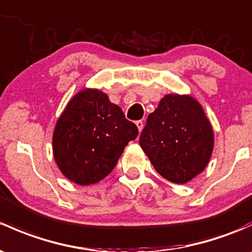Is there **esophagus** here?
Returning <instances> with one entry per match:
<instances>
[{
    "label": "esophagus",
    "mask_w": 252,
    "mask_h": 252,
    "mask_svg": "<svg viewBox=\"0 0 252 252\" xmlns=\"http://www.w3.org/2000/svg\"><path fill=\"white\" fill-rule=\"evenodd\" d=\"M136 126H137V129H139V131H141L142 130V128H144V122L142 121H136Z\"/></svg>",
    "instance_id": "esophagus-1"
}]
</instances>
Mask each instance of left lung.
Here are the masks:
<instances>
[{
    "mask_svg": "<svg viewBox=\"0 0 252 252\" xmlns=\"http://www.w3.org/2000/svg\"><path fill=\"white\" fill-rule=\"evenodd\" d=\"M140 146L164 179L187 184L203 173L213 155V126L189 94H166L150 113Z\"/></svg>",
    "mask_w": 252,
    "mask_h": 252,
    "instance_id": "left-lung-1",
    "label": "left lung"
}]
</instances>
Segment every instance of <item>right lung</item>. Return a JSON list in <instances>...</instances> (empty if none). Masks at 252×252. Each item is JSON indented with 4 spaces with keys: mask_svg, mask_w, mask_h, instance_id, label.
<instances>
[{
    "mask_svg": "<svg viewBox=\"0 0 252 252\" xmlns=\"http://www.w3.org/2000/svg\"><path fill=\"white\" fill-rule=\"evenodd\" d=\"M137 126L124 117L107 94L95 88L76 93L58 118L53 156L66 179L88 186L105 179L116 166Z\"/></svg>",
    "mask_w": 252,
    "mask_h": 252,
    "instance_id": "1",
    "label": "right lung"
}]
</instances>
